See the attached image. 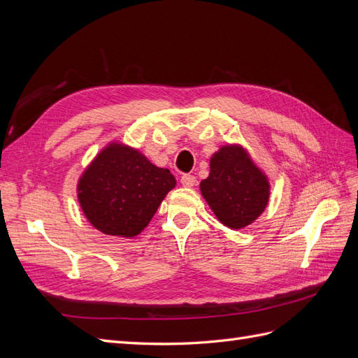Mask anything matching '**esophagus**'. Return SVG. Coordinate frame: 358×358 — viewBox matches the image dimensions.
Here are the masks:
<instances>
[{"label": "esophagus", "instance_id": "1", "mask_svg": "<svg viewBox=\"0 0 358 358\" xmlns=\"http://www.w3.org/2000/svg\"><path fill=\"white\" fill-rule=\"evenodd\" d=\"M180 183H182L183 187L191 188V187L196 185V176H192V175H182V176H180Z\"/></svg>", "mask_w": 358, "mask_h": 358}]
</instances>
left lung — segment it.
Returning <instances> with one entry per match:
<instances>
[{"instance_id":"1","label":"left lung","mask_w":358,"mask_h":358,"mask_svg":"<svg viewBox=\"0 0 358 358\" xmlns=\"http://www.w3.org/2000/svg\"><path fill=\"white\" fill-rule=\"evenodd\" d=\"M200 189L218 220L233 230L254 222L268 201V182L239 146H224L210 158Z\"/></svg>"}]
</instances>
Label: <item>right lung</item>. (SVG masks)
Here are the masks:
<instances>
[{"mask_svg": "<svg viewBox=\"0 0 358 358\" xmlns=\"http://www.w3.org/2000/svg\"><path fill=\"white\" fill-rule=\"evenodd\" d=\"M176 179L136 149L110 145L79 180V201L88 221L104 234L134 237L152 220Z\"/></svg>", "mask_w": 358, "mask_h": 358, "instance_id": "1", "label": "right lung"}]
</instances>
